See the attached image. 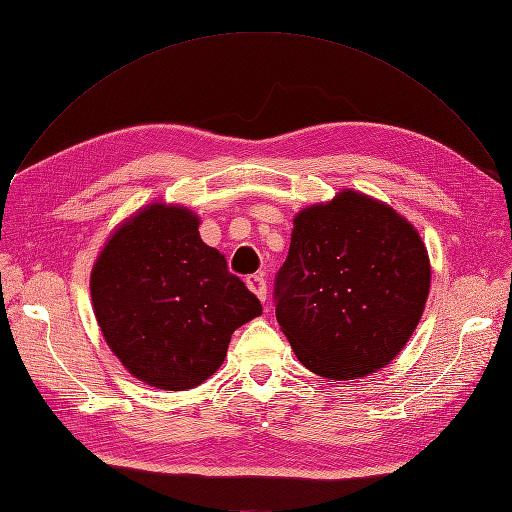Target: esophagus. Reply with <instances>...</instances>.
<instances>
[{"label": "esophagus", "mask_w": 512, "mask_h": 512, "mask_svg": "<svg viewBox=\"0 0 512 512\" xmlns=\"http://www.w3.org/2000/svg\"><path fill=\"white\" fill-rule=\"evenodd\" d=\"M247 286H249V291H251L253 295H257V299H259L261 303H265V295H268V286H265L263 274H253V276H249V278H247Z\"/></svg>", "instance_id": "34e87169"}]
</instances>
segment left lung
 <instances>
[{"mask_svg": "<svg viewBox=\"0 0 512 512\" xmlns=\"http://www.w3.org/2000/svg\"><path fill=\"white\" fill-rule=\"evenodd\" d=\"M429 286L418 230L387 203L345 188L295 215L276 276V318L307 370L353 381L402 351Z\"/></svg>", "mask_w": 512, "mask_h": 512, "instance_id": "8db88e82", "label": "left lung"}]
</instances>
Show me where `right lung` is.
I'll use <instances>...</instances> for the list:
<instances>
[{"label": "right lung", "mask_w": 512, "mask_h": 512, "mask_svg": "<svg viewBox=\"0 0 512 512\" xmlns=\"http://www.w3.org/2000/svg\"><path fill=\"white\" fill-rule=\"evenodd\" d=\"M182 205L150 203L108 236L90 278L98 326L138 381L186 391L224 364L232 332L261 314Z\"/></svg>", "instance_id": "1"}]
</instances>
